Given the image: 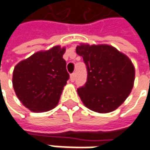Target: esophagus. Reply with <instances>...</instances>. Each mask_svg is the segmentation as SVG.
<instances>
[{
  "mask_svg": "<svg viewBox=\"0 0 150 150\" xmlns=\"http://www.w3.org/2000/svg\"><path fill=\"white\" fill-rule=\"evenodd\" d=\"M75 77H76V75H75V73H73V74H71V80L72 82H74L75 79Z\"/></svg>",
  "mask_w": 150,
  "mask_h": 150,
  "instance_id": "34e87169",
  "label": "esophagus"
}]
</instances>
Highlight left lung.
I'll return each mask as SVG.
<instances>
[{
	"label": "left lung",
	"mask_w": 150,
	"mask_h": 150,
	"mask_svg": "<svg viewBox=\"0 0 150 150\" xmlns=\"http://www.w3.org/2000/svg\"><path fill=\"white\" fill-rule=\"evenodd\" d=\"M76 52L87 67V82L77 89L84 106L99 113L117 109L134 85L135 67L131 60L107 44L80 43Z\"/></svg>",
	"instance_id": "obj_1"
}]
</instances>
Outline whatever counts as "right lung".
Segmentation results:
<instances>
[{
	"instance_id": "1",
	"label": "right lung",
	"mask_w": 150,
	"mask_h": 150,
	"mask_svg": "<svg viewBox=\"0 0 150 150\" xmlns=\"http://www.w3.org/2000/svg\"><path fill=\"white\" fill-rule=\"evenodd\" d=\"M66 47L55 46L19 62L13 71V88L24 107L43 112L57 105L70 75L63 59Z\"/></svg>"
}]
</instances>
